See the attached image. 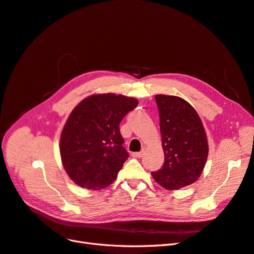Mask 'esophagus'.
<instances>
[{
	"label": "esophagus",
	"mask_w": 254,
	"mask_h": 254,
	"mask_svg": "<svg viewBox=\"0 0 254 254\" xmlns=\"http://www.w3.org/2000/svg\"><path fill=\"white\" fill-rule=\"evenodd\" d=\"M144 155V151H136V152H132V157L134 158H141Z\"/></svg>",
	"instance_id": "34e87169"
}]
</instances>
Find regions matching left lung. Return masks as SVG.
I'll use <instances>...</instances> for the list:
<instances>
[{"mask_svg": "<svg viewBox=\"0 0 254 254\" xmlns=\"http://www.w3.org/2000/svg\"><path fill=\"white\" fill-rule=\"evenodd\" d=\"M160 114L164 163L151 176L161 187L174 190L197 181L209 155L203 124L194 107L174 95L155 96Z\"/></svg>", "mask_w": 254, "mask_h": 254, "instance_id": "8db88e82", "label": "left lung"}]
</instances>
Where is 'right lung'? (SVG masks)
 <instances>
[{"label":"right lung","instance_id":"add662e5","mask_svg":"<svg viewBox=\"0 0 254 254\" xmlns=\"http://www.w3.org/2000/svg\"><path fill=\"white\" fill-rule=\"evenodd\" d=\"M137 104L134 97L104 93L90 95L75 107L59 145L61 162L74 183L97 190L117 179L129 157L120 123Z\"/></svg>","mask_w":254,"mask_h":254}]
</instances>
